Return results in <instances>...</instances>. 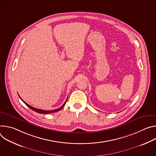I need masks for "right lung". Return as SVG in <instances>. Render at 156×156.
Returning a JSON list of instances; mask_svg holds the SVG:
<instances>
[{
    "instance_id": "add662e5",
    "label": "right lung",
    "mask_w": 156,
    "mask_h": 156,
    "mask_svg": "<svg viewBox=\"0 0 156 156\" xmlns=\"http://www.w3.org/2000/svg\"><path fill=\"white\" fill-rule=\"evenodd\" d=\"M20 99L24 102V103H25V105H27L30 109H31L32 110L34 111L35 112H37V113H41V114H49V113H55V112H58V111L61 110L64 107V106L65 105L66 103V101H67V100H66V101L64 102V104H63L60 108H58V109H56V110H49H49H41V109H38V108H34V107H33L29 105L28 104H27V103L25 101H24L21 98H20Z\"/></svg>"
}]
</instances>
